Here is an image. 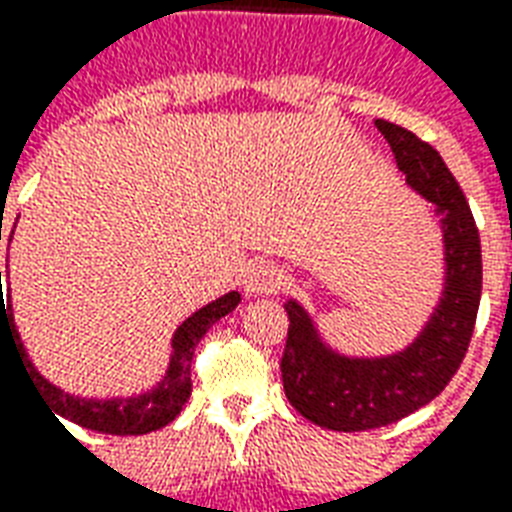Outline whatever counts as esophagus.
<instances>
[{"mask_svg":"<svg viewBox=\"0 0 512 512\" xmlns=\"http://www.w3.org/2000/svg\"><path fill=\"white\" fill-rule=\"evenodd\" d=\"M282 279V271L276 265L268 263V260H255L244 271V290L249 295H271L282 287Z\"/></svg>","mask_w":512,"mask_h":512,"instance_id":"esophagus-1","label":"esophagus"}]
</instances>
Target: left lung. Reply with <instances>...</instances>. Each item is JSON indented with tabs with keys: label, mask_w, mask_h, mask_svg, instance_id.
Segmentation results:
<instances>
[{
	"label": "left lung",
	"mask_w": 512,
	"mask_h": 512,
	"mask_svg": "<svg viewBox=\"0 0 512 512\" xmlns=\"http://www.w3.org/2000/svg\"><path fill=\"white\" fill-rule=\"evenodd\" d=\"M408 187L435 204L443 230L446 279L432 317L403 351L386 357H346L330 349L298 300L282 357L284 395L292 408L319 427L362 432L395 424L432 403L462 365L481 303V236L462 187L440 152L408 128L376 120Z\"/></svg>",
	"instance_id": "obj_1"
}]
</instances>
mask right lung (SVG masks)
<instances>
[{
  "label": "right lung",
  "mask_w": 512,
  "mask_h": 512,
  "mask_svg": "<svg viewBox=\"0 0 512 512\" xmlns=\"http://www.w3.org/2000/svg\"><path fill=\"white\" fill-rule=\"evenodd\" d=\"M13 239V233H10ZM0 241H2V225H0ZM241 303V295L236 290L222 295V298L206 303L198 308L193 317H187L177 327V333L171 338V357L169 368L163 373L158 384L142 392V395L131 397H109V400H96V397H74L64 392L61 386L50 384L48 378L42 376L31 360L26 357L21 335L15 330L13 308H5V292H2V271H0V346L2 335H7L18 354L23 357V368L31 384L39 392V397L53 408V416H64L85 429H96L104 435H147L152 429L166 427L174 421L187 403V397L193 392V381H190V362H193V351L198 341L204 338L206 330L220 322L225 314Z\"/></svg>",
  "instance_id": "obj_1"
}]
</instances>
